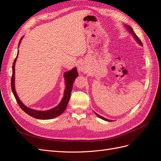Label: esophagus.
I'll return each mask as SVG.
<instances>
[{"instance_id":"34e87169","label":"esophagus","mask_w":161,"mask_h":161,"mask_svg":"<svg viewBox=\"0 0 161 161\" xmlns=\"http://www.w3.org/2000/svg\"><path fill=\"white\" fill-rule=\"evenodd\" d=\"M79 72H84L85 71V68L83 65H79Z\"/></svg>"}]
</instances>
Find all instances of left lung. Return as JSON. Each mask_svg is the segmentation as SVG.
<instances>
[{
    "label": "left lung",
    "mask_w": 161,
    "mask_h": 161,
    "mask_svg": "<svg viewBox=\"0 0 161 161\" xmlns=\"http://www.w3.org/2000/svg\"><path fill=\"white\" fill-rule=\"evenodd\" d=\"M125 27H127V29L128 30H129V31L132 34V35L134 36V37H135V39L136 40H137V42L140 43V45H142V42H141L140 40V39L138 38V37L136 35V33H134V31H133V30H132V28H131V27H130V26H128V25H125ZM96 114V113H95ZM96 115L99 117V118H100L101 119H104V120H105V121H111V120H109V119H106V118H103V117H102V116H101V115H99V114H96Z\"/></svg>",
    "instance_id": "1"
}]
</instances>
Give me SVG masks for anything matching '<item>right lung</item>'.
Wrapping results in <instances>:
<instances>
[{
  "label": "right lung",
  "instance_id": "obj_1",
  "mask_svg": "<svg viewBox=\"0 0 161 161\" xmlns=\"http://www.w3.org/2000/svg\"><path fill=\"white\" fill-rule=\"evenodd\" d=\"M22 38H23V37L21 38L20 41H19V44H20ZM17 56H18V53H17ZM17 56L14 60L13 68H12L13 74H12V77H11V89H12L14 97H15L16 101L17 102V103L19 104V107H20L21 109H23L24 111H25L26 114H27L28 115H30V116L33 117V118H35L36 119H49L54 118H56V117H58L60 115H61L66 108L68 103H69V101L70 98V94H71L73 83H74V81H75L76 78L79 76V74H78V72H77V69H76V68H75V69H73L72 70L64 73V78H65V82H66V89L64 91V97H63V98L59 105L55 107L54 108L51 109L47 110V111L34 110L33 109H30V108H27V107H26L25 105H23V103H22V102L20 101V99H19V97L16 93L15 89H14V64H15V62L17 60Z\"/></svg>",
  "mask_w": 161,
  "mask_h": 161
}]
</instances>
